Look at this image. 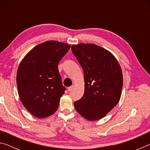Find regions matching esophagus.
Segmentation results:
<instances>
[{"instance_id": "esophagus-1", "label": "esophagus", "mask_w": 150, "mask_h": 150, "mask_svg": "<svg viewBox=\"0 0 150 150\" xmlns=\"http://www.w3.org/2000/svg\"><path fill=\"white\" fill-rule=\"evenodd\" d=\"M73 88H74V86H73V85H72V86H71V87H68V88H67V90H68V91H69V92H70V91H73Z\"/></svg>"}]
</instances>
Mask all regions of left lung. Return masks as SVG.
<instances>
[{"mask_svg":"<svg viewBox=\"0 0 150 150\" xmlns=\"http://www.w3.org/2000/svg\"><path fill=\"white\" fill-rule=\"evenodd\" d=\"M71 50L85 79L84 95L74 103L75 108L87 120H99L120 100L123 85L121 67L110 52L95 44L73 45Z\"/></svg>","mask_w":150,"mask_h":150,"instance_id":"8db88e82","label":"left lung"}]
</instances>
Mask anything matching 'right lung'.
<instances>
[{"label": "right lung", "instance_id": "1", "mask_svg": "<svg viewBox=\"0 0 150 150\" xmlns=\"http://www.w3.org/2000/svg\"><path fill=\"white\" fill-rule=\"evenodd\" d=\"M70 45L47 41L35 46L22 60L16 75L18 91L22 105L39 118L53 115L64 94L58 64Z\"/></svg>", "mask_w": 150, "mask_h": 150}]
</instances>
